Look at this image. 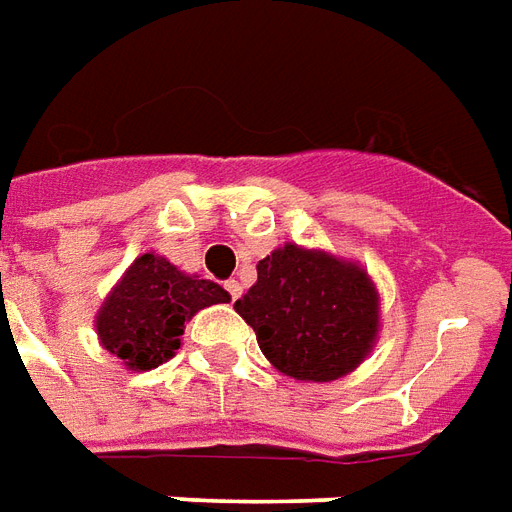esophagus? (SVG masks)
<instances>
[{"mask_svg": "<svg viewBox=\"0 0 512 512\" xmlns=\"http://www.w3.org/2000/svg\"><path fill=\"white\" fill-rule=\"evenodd\" d=\"M225 290H227V293H230V298L236 301L238 295H241V285H238V279H227Z\"/></svg>", "mask_w": 512, "mask_h": 512, "instance_id": "obj_1", "label": "esophagus"}]
</instances>
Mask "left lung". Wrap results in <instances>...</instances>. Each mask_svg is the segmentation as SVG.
Instances as JSON below:
<instances>
[{
  "instance_id": "8db88e82",
  "label": "left lung",
  "mask_w": 512,
  "mask_h": 512,
  "mask_svg": "<svg viewBox=\"0 0 512 512\" xmlns=\"http://www.w3.org/2000/svg\"><path fill=\"white\" fill-rule=\"evenodd\" d=\"M236 312L268 363L298 382L347 377L380 339V293L369 271L293 241L257 263V282Z\"/></svg>"
}]
</instances>
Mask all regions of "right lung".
<instances>
[{
    "instance_id": "1",
    "label": "right lung",
    "mask_w": 512,
    "mask_h": 512,
    "mask_svg": "<svg viewBox=\"0 0 512 512\" xmlns=\"http://www.w3.org/2000/svg\"><path fill=\"white\" fill-rule=\"evenodd\" d=\"M230 293L187 274L157 252L135 257L97 309L94 331L127 372H151L181 347L184 323L200 309L227 304Z\"/></svg>"
}]
</instances>
